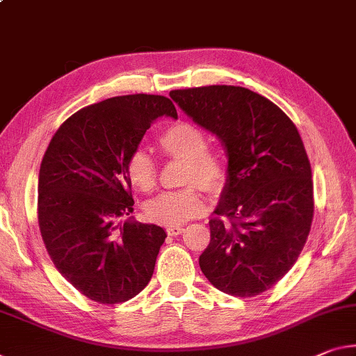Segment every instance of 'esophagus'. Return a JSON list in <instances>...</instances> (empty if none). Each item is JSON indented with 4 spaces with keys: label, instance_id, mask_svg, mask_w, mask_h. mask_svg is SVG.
<instances>
[{
    "label": "esophagus",
    "instance_id": "1",
    "mask_svg": "<svg viewBox=\"0 0 356 356\" xmlns=\"http://www.w3.org/2000/svg\"><path fill=\"white\" fill-rule=\"evenodd\" d=\"M184 227H169L166 231H168V234L169 236H179V234H182L184 233Z\"/></svg>",
    "mask_w": 356,
    "mask_h": 356
}]
</instances>
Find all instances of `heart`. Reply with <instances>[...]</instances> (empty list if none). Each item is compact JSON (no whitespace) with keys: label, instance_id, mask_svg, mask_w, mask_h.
I'll use <instances>...</instances> for the list:
<instances>
[{"label":"heart","instance_id":"1","mask_svg":"<svg viewBox=\"0 0 356 356\" xmlns=\"http://www.w3.org/2000/svg\"><path fill=\"white\" fill-rule=\"evenodd\" d=\"M158 145L166 158L185 163L182 184L188 187L156 195L145 202L144 212L152 223L179 227L204 211V198L196 185L209 193H218L227 185L228 166L218 150L207 147L204 129L191 122L180 120L163 129ZM127 174L134 188L149 193L158 179L155 158L144 149L134 150L128 158Z\"/></svg>","mask_w":356,"mask_h":356}]
</instances>
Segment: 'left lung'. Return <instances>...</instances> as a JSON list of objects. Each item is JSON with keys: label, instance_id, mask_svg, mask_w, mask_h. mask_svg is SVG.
<instances>
[{"label": "left lung", "instance_id": "obj_1", "mask_svg": "<svg viewBox=\"0 0 356 356\" xmlns=\"http://www.w3.org/2000/svg\"><path fill=\"white\" fill-rule=\"evenodd\" d=\"M169 97L228 155V180L200 257L202 274L231 296L273 289L296 263L314 218L312 171L298 128L244 87L172 90Z\"/></svg>", "mask_w": 356, "mask_h": 356}]
</instances>
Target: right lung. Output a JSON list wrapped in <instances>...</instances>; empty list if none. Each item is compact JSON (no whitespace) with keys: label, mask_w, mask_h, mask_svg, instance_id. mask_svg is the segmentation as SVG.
I'll use <instances>...</instances> for the list:
<instances>
[{"label":"right lung","mask_w":356,"mask_h":356,"mask_svg":"<svg viewBox=\"0 0 356 356\" xmlns=\"http://www.w3.org/2000/svg\"><path fill=\"white\" fill-rule=\"evenodd\" d=\"M177 118L161 95H125L82 107L61 123L42 156L38 222L58 273L99 304L145 289L166 233L118 218L133 212L129 155L158 117Z\"/></svg>","instance_id":"1"}]
</instances>
